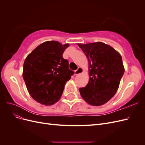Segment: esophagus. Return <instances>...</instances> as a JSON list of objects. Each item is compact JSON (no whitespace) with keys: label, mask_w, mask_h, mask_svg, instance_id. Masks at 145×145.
Wrapping results in <instances>:
<instances>
[{"label":"esophagus","mask_w":145,"mask_h":145,"mask_svg":"<svg viewBox=\"0 0 145 145\" xmlns=\"http://www.w3.org/2000/svg\"><path fill=\"white\" fill-rule=\"evenodd\" d=\"M83 72V69L81 67H78L77 69H76L75 71V74L76 75H78V74H80Z\"/></svg>","instance_id":"1"}]
</instances>
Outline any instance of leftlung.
<instances>
[{
    "label": "left lung",
    "instance_id": "8db88e82",
    "mask_svg": "<svg viewBox=\"0 0 145 145\" xmlns=\"http://www.w3.org/2000/svg\"><path fill=\"white\" fill-rule=\"evenodd\" d=\"M77 45L89 65V80L85 87L80 88V95L91 105H102L115 95L124 74L121 56L103 42Z\"/></svg>",
    "mask_w": 145,
    "mask_h": 145
}]
</instances>
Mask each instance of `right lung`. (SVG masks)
I'll use <instances>...</instances> for the list:
<instances>
[{"instance_id": "add662e5", "label": "right lung", "mask_w": 145, "mask_h": 145, "mask_svg": "<svg viewBox=\"0 0 145 145\" xmlns=\"http://www.w3.org/2000/svg\"><path fill=\"white\" fill-rule=\"evenodd\" d=\"M68 46L47 41L35 48L25 60L24 80L30 95L37 102L51 105L58 102L66 82L74 74L62 56Z\"/></svg>"}]
</instances>
